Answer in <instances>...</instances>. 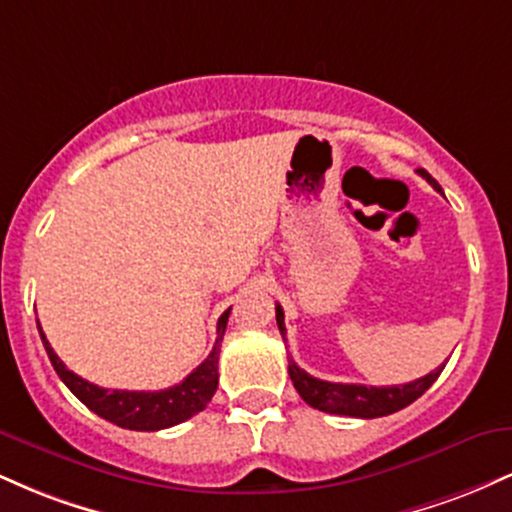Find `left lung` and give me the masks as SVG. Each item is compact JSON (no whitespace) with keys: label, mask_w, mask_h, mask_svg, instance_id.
I'll return each instance as SVG.
<instances>
[{"label":"left lung","mask_w":512,"mask_h":512,"mask_svg":"<svg viewBox=\"0 0 512 512\" xmlns=\"http://www.w3.org/2000/svg\"><path fill=\"white\" fill-rule=\"evenodd\" d=\"M419 175L431 182L438 192H443L438 182L433 180L424 168H419ZM276 325H279L281 337L286 339L284 310H281V305H276ZM443 368L445 366H438L433 373H428L424 378L407 385L373 387L356 383H327V380L308 375L303 368L296 366L293 358H289V375L293 380V387H296L298 395L305 399V404H310L313 409L327 411V414L356 416V419H378V416L395 414V411L409 407L414 399H419L428 387L436 383Z\"/></svg>","instance_id":"1"}]
</instances>
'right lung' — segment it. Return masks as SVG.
<instances>
[{"label":"right lung","instance_id":"1","mask_svg":"<svg viewBox=\"0 0 512 512\" xmlns=\"http://www.w3.org/2000/svg\"><path fill=\"white\" fill-rule=\"evenodd\" d=\"M228 315H231V308H228L226 313L219 317V322H216V342L211 354L204 358L182 383L158 392L105 390V387L88 383V380L79 378V375L64 366L60 356L52 351L50 342L45 339V332L40 330V322L38 332L40 339H43L45 351H48L50 356L52 368L57 370L62 383L67 385L88 409L96 411L101 419L110 421V424L129 428V431H161V428L178 426L182 421L192 419V416L199 414V411L211 402V397H214L216 385H219V354L223 332H226L228 325Z\"/></svg>","mask_w":512,"mask_h":512}]
</instances>
